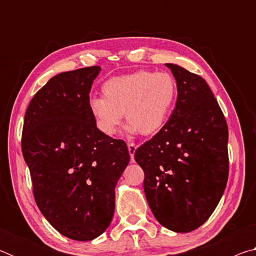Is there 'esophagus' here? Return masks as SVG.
<instances>
[{
    "label": "esophagus",
    "mask_w": 256,
    "mask_h": 256,
    "mask_svg": "<svg viewBox=\"0 0 256 256\" xmlns=\"http://www.w3.org/2000/svg\"><path fill=\"white\" fill-rule=\"evenodd\" d=\"M128 154L131 156V162H134V154H136V146L134 144H128Z\"/></svg>",
    "instance_id": "obj_1"
}]
</instances>
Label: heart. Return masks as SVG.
Masks as SVG:
<instances>
[{
	"label": "heart",
	"mask_w": 256,
	"mask_h": 256,
	"mask_svg": "<svg viewBox=\"0 0 256 256\" xmlns=\"http://www.w3.org/2000/svg\"><path fill=\"white\" fill-rule=\"evenodd\" d=\"M102 92L104 97L90 98L89 110L104 136H115L123 114L130 134L154 136L170 116L177 84L170 73L140 70L110 78Z\"/></svg>",
	"instance_id": "b5f03b06"
}]
</instances>
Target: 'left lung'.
<instances>
[{"label":"left lung","instance_id":"left-lung-1","mask_svg":"<svg viewBox=\"0 0 256 256\" xmlns=\"http://www.w3.org/2000/svg\"><path fill=\"white\" fill-rule=\"evenodd\" d=\"M166 66L176 79V106L134 159L144 172V193L156 219L172 232H188L209 219L226 188L228 126L202 76Z\"/></svg>","mask_w":256,"mask_h":256}]
</instances>
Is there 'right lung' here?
Returning a JSON list of instances; mask_svg holds the SVG:
<instances>
[{
	"instance_id": "right-lung-1",
	"label": "right lung",
	"mask_w": 256,
	"mask_h": 256,
	"mask_svg": "<svg viewBox=\"0 0 256 256\" xmlns=\"http://www.w3.org/2000/svg\"><path fill=\"white\" fill-rule=\"evenodd\" d=\"M100 66L55 76L26 110L21 150L42 216L68 238L86 242L106 230L115 186L130 162L123 140L99 131L89 92Z\"/></svg>"
}]
</instances>
